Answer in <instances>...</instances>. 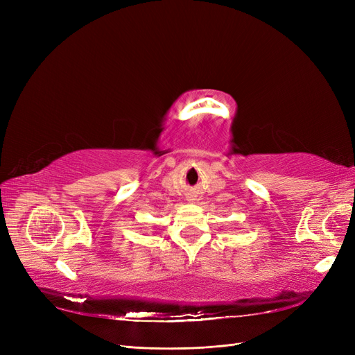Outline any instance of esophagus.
I'll list each match as a JSON object with an SVG mask.
<instances>
[{"instance_id":"1","label":"esophagus","mask_w":355,"mask_h":355,"mask_svg":"<svg viewBox=\"0 0 355 355\" xmlns=\"http://www.w3.org/2000/svg\"><path fill=\"white\" fill-rule=\"evenodd\" d=\"M188 201H189V202H192V201H194V198H192V197H188Z\"/></svg>"}]
</instances>
